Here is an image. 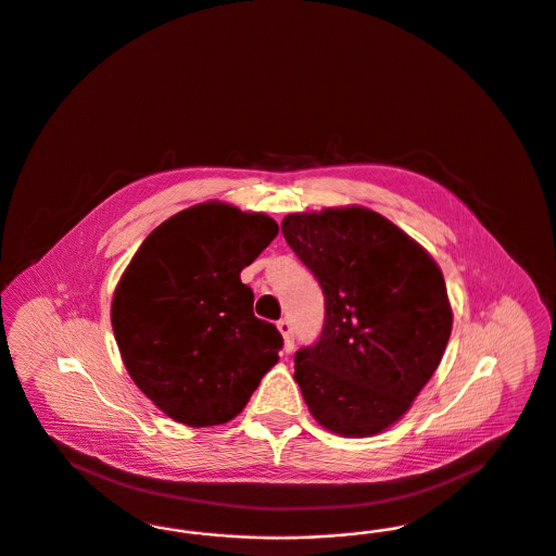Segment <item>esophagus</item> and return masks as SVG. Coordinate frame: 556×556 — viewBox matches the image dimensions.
I'll use <instances>...</instances> for the list:
<instances>
[{"instance_id":"1","label":"esophagus","mask_w":556,"mask_h":556,"mask_svg":"<svg viewBox=\"0 0 556 556\" xmlns=\"http://www.w3.org/2000/svg\"><path fill=\"white\" fill-rule=\"evenodd\" d=\"M277 329H279V333L283 336V350L291 352V350H293V333H291L290 320L281 318V320L277 323Z\"/></svg>"}]
</instances>
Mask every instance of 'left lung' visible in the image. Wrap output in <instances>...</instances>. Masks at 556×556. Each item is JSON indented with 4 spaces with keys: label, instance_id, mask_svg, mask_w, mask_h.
Here are the masks:
<instances>
[{
    "label": "left lung",
    "instance_id": "left-lung-1",
    "mask_svg": "<svg viewBox=\"0 0 556 556\" xmlns=\"http://www.w3.org/2000/svg\"><path fill=\"white\" fill-rule=\"evenodd\" d=\"M281 231L325 293L320 338L295 352L293 379L308 410L348 438L386 431L448 344L452 308L440 266L363 206L288 214Z\"/></svg>",
    "mask_w": 556,
    "mask_h": 556
}]
</instances>
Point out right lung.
I'll list each match as a JSON object with an SVG mask.
<instances>
[{"label":"right lung","instance_id":"obj_1","mask_svg":"<svg viewBox=\"0 0 556 556\" xmlns=\"http://www.w3.org/2000/svg\"><path fill=\"white\" fill-rule=\"evenodd\" d=\"M263 212L204 202L159 225L125 268L112 298V329L135 386L189 427L231 421L283 338L254 317L239 273L277 238Z\"/></svg>","mask_w":556,"mask_h":556}]
</instances>
